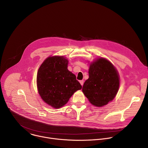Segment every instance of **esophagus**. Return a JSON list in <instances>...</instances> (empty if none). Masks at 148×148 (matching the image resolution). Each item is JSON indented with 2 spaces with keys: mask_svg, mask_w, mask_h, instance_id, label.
<instances>
[{
  "mask_svg": "<svg viewBox=\"0 0 148 148\" xmlns=\"http://www.w3.org/2000/svg\"><path fill=\"white\" fill-rule=\"evenodd\" d=\"M84 80H81L80 81H79V82H80V84H81V85L82 86L83 85H84Z\"/></svg>",
  "mask_w": 148,
  "mask_h": 148,
  "instance_id": "1",
  "label": "esophagus"
}]
</instances>
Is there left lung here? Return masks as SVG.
<instances>
[{"label": "left lung", "instance_id": "left-lung-1", "mask_svg": "<svg viewBox=\"0 0 148 148\" xmlns=\"http://www.w3.org/2000/svg\"><path fill=\"white\" fill-rule=\"evenodd\" d=\"M88 74L82 91L90 103L102 107L112 101L120 86L119 74L114 65L105 58H98L90 63Z\"/></svg>", "mask_w": 148, "mask_h": 148}]
</instances>
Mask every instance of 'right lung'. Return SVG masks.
<instances>
[{"mask_svg": "<svg viewBox=\"0 0 148 148\" xmlns=\"http://www.w3.org/2000/svg\"><path fill=\"white\" fill-rule=\"evenodd\" d=\"M69 60L63 56H49L38 69L36 84L41 99L55 109L64 106L82 88L75 75L67 69Z\"/></svg>", "mask_w": 148, "mask_h": 148, "instance_id": "right-lung-1", "label": "right lung"}]
</instances>
